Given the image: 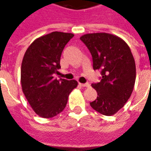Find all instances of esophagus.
<instances>
[{"label":"esophagus","instance_id":"1","mask_svg":"<svg viewBox=\"0 0 151 151\" xmlns=\"http://www.w3.org/2000/svg\"><path fill=\"white\" fill-rule=\"evenodd\" d=\"M80 86H81L83 87H89L90 86V83H80Z\"/></svg>","mask_w":151,"mask_h":151}]
</instances>
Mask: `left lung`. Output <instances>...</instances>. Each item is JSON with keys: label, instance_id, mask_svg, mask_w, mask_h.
<instances>
[{"label": "left lung", "instance_id": "1", "mask_svg": "<svg viewBox=\"0 0 151 151\" xmlns=\"http://www.w3.org/2000/svg\"><path fill=\"white\" fill-rule=\"evenodd\" d=\"M80 39L90 51L93 69L101 70V81L92 83L97 97L91 107L106 116L117 113L130 97L136 78L134 56L129 45L106 32L87 33Z\"/></svg>", "mask_w": 151, "mask_h": 151}]
</instances>
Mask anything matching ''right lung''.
<instances>
[{
    "mask_svg": "<svg viewBox=\"0 0 151 151\" xmlns=\"http://www.w3.org/2000/svg\"><path fill=\"white\" fill-rule=\"evenodd\" d=\"M73 33L53 32L34 40L27 48L21 68L22 89L33 111L49 119L61 113L77 81L54 78L60 56Z\"/></svg>",
    "mask_w": 151,
    "mask_h": 151,
    "instance_id": "add662e5",
    "label": "right lung"
}]
</instances>
